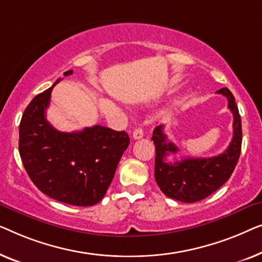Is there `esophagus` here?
I'll use <instances>...</instances> for the list:
<instances>
[{
    "instance_id": "1",
    "label": "esophagus",
    "mask_w": 262,
    "mask_h": 262,
    "mask_svg": "<svg viewBox=\"0 0 262 262\" xmlns=\"http://www.w3.org/2000/svg\"><path fill=\"white\" fill-rule=\"evenodd\" d=\"M143 136V129L141 127H138V128H135V130L133 132V139L134 140H139V139H141Z\"/></svg>"
}]
</instances>
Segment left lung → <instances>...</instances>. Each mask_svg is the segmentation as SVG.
<instances>
[{
  "instance_id": "1",
  "label": "left lung",
  "mask_w": 262,
  "mask_h": 262,
  "mask_svg": "<svg viewBox=\"0 0 262 262\" xmlns=\"http://www.w3.org/2000/svg\"><path fill=\"white\" fill-rule=\"evenodd\" d=\"M228 99V108L233 113V139L228 148L220 156L211 158H187L176 163H167L166 157L178 153V147L168 141L164 126L153 130L152 140L156 145L154 177L160 190L173 200L193 203L202 201L219 190L236 166L241 154L242 126L235 97L228 88L217 91Z\"/></svg>"
}]
</instances>
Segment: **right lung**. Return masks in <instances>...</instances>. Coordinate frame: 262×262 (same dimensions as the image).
<instances>
[{
	"label": "right lung",
	"instance_id": "add662e5",
	"mask_svg": "<svg viewBox=\"0 0 262 262\" xmlns=\"http://www.w3.org/2000/svg\"><path fill=\"white\" fill-rule=\"evenodd\" d=\"M72 72L66 71L64 76ZM59 80L26 108L19 128L20 157L42 193L66 204L91 206L104 197L129 136L98 124L72 133L53 128L46 119V109Z\"/></svg>",
	"mask_w": 262,
	"mask_h": 262
}]
</instances>
